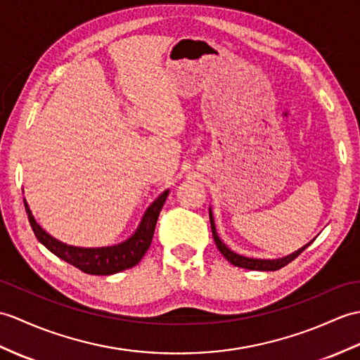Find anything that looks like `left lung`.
I'll list each match as a JSON object with an SVG mask.
<instances>
[{
	"label": "left lung",
	"instance_id": "1",
	"mask_svg": "<svg viewBox=\"0 0 360 360\" xmlns=\"http://www.w3.org/2000/svg\"><path fill=\"white\" fill-rule=\"evenodd\" d=\"M210 224H212V233H213L214 244H216V247H218L219 252L222 253V256L227 259L230 264H233L235 266H240V269H247V270H257V271H276V270H279V269H282V266H285L287 264H290L291 261H293V259H296L313 242V240L308 242L307 245L296 250L295 253L287 255V256H283V257H278V259L247 257V256H242V255L235 253V252H233V250H230L227 245L224 244L222 239L218 235V231H216V225H214V218H213L212 207H210Z\"/></svg>",
	"mask_w": 360,
	"mask_h": 360
}]
</instances>
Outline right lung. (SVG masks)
I'll use <instances>...</instances> for the list:
<instances>
[{
    "mask_svg": "<svg viewBox=\"0 0 360 360\" xmlns=\"http://www.w3.org/2000/svg\"><path fill=\"white\" fill-rule=\"evenodd\" d=\"M169 188L162 191V193L148 205L138 225V229L129 239H125L121 244L108 247L87 248L64 244V242L58 240L52 235H49V233L37 222L26 199H24V207H26V213L33 233H35L37 239L49 250V252H52L55 256L63 259L67 264L77 266L81 271L89 274L108 276L131 269V266H135L141 261L142 256L146 255L150 244H152L158 216H160L162 210V205L167 196H169Z\"/></svg>",
    "mask_w": 360,
    "mask_h": 360,
    "instance_id": "add662e5",
    "label": "right lung"
}]
</instances>
